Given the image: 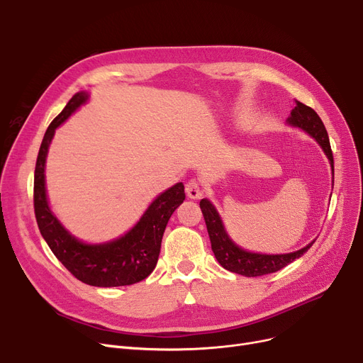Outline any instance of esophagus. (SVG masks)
<instances>
[{"instance_id": "obj_1", "label": "esophagus", "mask_w": 363, "mask_h": 363, "mask_svg": "<svg viewBox=\"0 0 363 363\" xmlns=\"http://www.w3.org/2000/svg\"><path fill=\"white\" fill-rule=\"evenodd\" d=\"M185 193H186L188 199H193V200L200 199L201 194H203V189H201V185H200L199 179H196V178L189 179V181L185 184Z\"/></svg>"}]
</instances>
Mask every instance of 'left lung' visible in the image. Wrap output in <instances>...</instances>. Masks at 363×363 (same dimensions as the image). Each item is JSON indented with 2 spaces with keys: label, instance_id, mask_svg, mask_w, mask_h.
I'll list each match as a JSON object with an SVG mask.
<instances>
[{
  "label": "left lung",
  "instance_id": "8db88e82",
  "mask_svg": "<svg viewBox=\"0 0 363 363\" xmlns=\"http://www.w3.org/2000/svg\"><path fill=\"white\" fill-rule=\"evenodd\" d=\"M289 123L306 130L311 137H313L318 141L322 150L325 151V155L331 162V167L334 172V157H333L330 138H328L325 126H323L320 118L318 116V113L312 107L297 101V106L293 108L291 116L289 118ZM200 208L206 220L207 233H208V237H211L212 250L215 253V257L225 269L244 275V277H262L266 274L277 272L285 268L289 263L298 259L300 256H303L315 242L312 241L306 247H303L301 250H297L289 255H259V253L245 252L240 249L238 245H235L231 241V238L228 237L216 208L211 201L206 199L201 200Z\"/></svg>",
  "mask_w": 363,
  "mask_h": 363
}]
</instances>
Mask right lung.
I'll return each instance as SVG.
<instances>
[{
    "label": "right lung",
    "mask_w": 363,
    "mask_h": 363,
    "mask_svg": "<svg viewBox=\"0 0 363 363\" xmlns=\"http://www.w3.org/2000/svg\"><path fill=\"white\" fill-rule=\"evenodd\" d=\"M88 99L85 92L74 94L63 111L48 126L38 152L33 179V208L38 228L54 256L79 281L94 287H121L145 279L156 268L164 228L185 200L184 184L169 188L150 204L132 230L106 244H84L72 237L48 207L45 194V159L55 128Z\"/></svg>",
    "instance_id": "add662e5"
}]
</instances>
